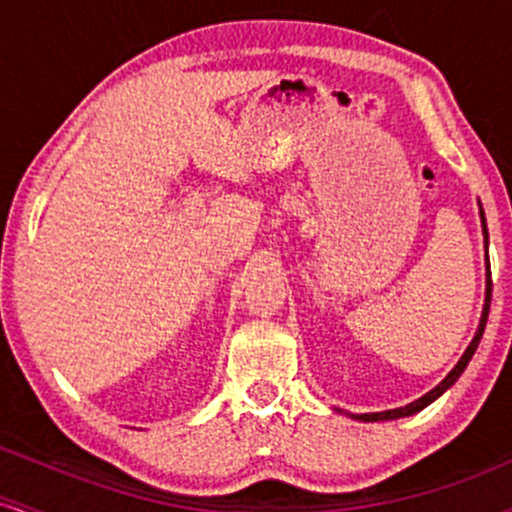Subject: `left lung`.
<instances>
[{
	"label": "left lung",
	"mask_w": 512,
	"mask_h": 512,
	"mask_svg": "<svg viewBox=\"0 0 512 512\" xmlns=\"http://www.w3.org/2000/svg\"><path fill=\"white\" fill-rule=\"evenodd\" d=\"M479 217H481V232H484V261H486V292H484V309H481V319H479V326H476V333L472 338V343H469L467 350L462 353V358L457 360V365L452 367L450 372H447V377L442 380L438 387L430 389L428 394H423L421 399L411 401V404L406 406H399V409H389V411H380V413H348L350 418H355V421H363V423H375V421H396V418H404V416H413V413L423 411L428 404H433L438 396H442L447 392V389L452 387L459 380V375H462L464 370H467L469 360H472V355L476 353V348H479V341L481 336H484V329H486V319H488V307H491V263H488V229H486V217H484V210H481V203H479ZM341 413V409H336Z\"/></svg>",
	"instance_id": "8db88e82"
}]
</instances>
